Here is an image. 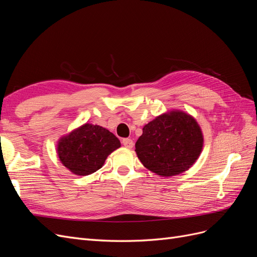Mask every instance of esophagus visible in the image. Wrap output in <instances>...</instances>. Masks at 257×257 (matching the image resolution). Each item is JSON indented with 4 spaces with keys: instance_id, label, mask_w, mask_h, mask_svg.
<instances>
[{
    "instance_id": "34e87169",
    "label": "esophagus",
    "mask_w": 257,
    "mask_h": 257,
    "mask_svg": "<svg viewBox=\"0 0 257 257\" xmlns=\"http://www.w3.org/2000/svg\"><path fill=\"white\" fill-rule=\"evenodd\" d=\"M122 144H123V146L124 147H126V148H133V146H134V142L132 141L131 138H124L123 141H122Z\"/></svg>"
}]
</instances>
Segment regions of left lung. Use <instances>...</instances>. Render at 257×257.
Segmentation results:
<instances>
[{"instance_id":"obj_1","label":"left lung","mask_w":257,"mask_h":257,"mask_svg":"<svg viewBox=\"0 0 257 257\" xmlns=\"http://www.w3.org/2000/svg\"><path fill=\"white\" fill-rule=\"evenodd\" d=\"M203 146V132L197 121L174 109L146 124L135 151L146 168L162 177H172L192 167Z\"/></svg>"}]
</instances>
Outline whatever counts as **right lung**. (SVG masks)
I'll return each instance as SVG.
<instances>
[{
	"instance_id": "1",
	"label": "right lung",
	"mask_w": 257,
	"mask_h": 257,
	"mask_svg": "<svg viewBox=\"0 0 257 257\" xmlns=\"http://www.w3.org/2000/svg\"><path fill=\"white\" fill-rule=\"evenodd\" d=\"M121 147L111 132L85 123L61 137L58 142V157L69 172L88 176L102 168L108 155Z\"/></svg>"
}]
</instances>
